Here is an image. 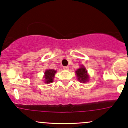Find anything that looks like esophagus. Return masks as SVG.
Masks as SVG:
<instances>
[{"label": "esophagus", "mask_w": 128, "mask_h": 128, "mask_svg": "<svg viewBox=\"0 0 128 128\" xmlns=\"http://www.w3.org/2000/svg\"><path fill=\"white\" fill-rule=\"evenodd\" d=\"M63 69H64V70H68V69H69V66H64V68H63Z\"/></svg>", "instance_id": "obj_1"}]
</instances>
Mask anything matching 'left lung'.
Instances as JSON below:
<instances>
[{
    "instance_id": "1",
    "label": "left lung",
    "mask_w": 128,
    "mask_h": 128,
    "mask_svg": "<svg viewBox=\"0 0 128 128\" xmlns=\"http://www.w3.org/2000/svg\"><path fill=\"white\" fill-rule=\"evenodd\" d=\"M76 73L77 79L79 82L86 83L88 81L89 76L87 74V70H86V68L84 67V66H82L79 69H77Z\"/></svg>"
}]
</instances>
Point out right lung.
Listing matches in <instances>:
<instances>
[{"label": "right lung", "mask_w": 128, "mask_h": 128, "mask_svg": "<svg viewBox=\"0 0 128 128\" xmlns=\"http://www.w3.org/2000/svg\"><path fill=\"white\" fill-rule=\"evenodd\" d=\"M56 70L54 69H47L44 72V82L46 84L51 83L53 82L54 77L55 74H56Z\"/></svg>", "instance_id": "add662e5"}]
</instances>
